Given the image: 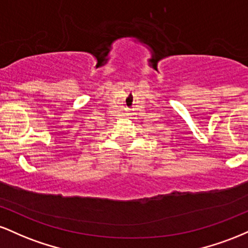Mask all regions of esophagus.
Masks as SVG:
<instances>
[{"label":"esophagus","instance_id":"34e87169","mask_svg":"<svg viewBox=\"0 0 248 248\" xmlns=\"http://www.w3.org/2000/svg\"><path fill=\"white\" fill-rule=\"evenodd\" d=\"M127 115H132V113H130V110H128V112H127Z\"/></svg>","mask_w":248,"mask_h":248}]
</instances>
